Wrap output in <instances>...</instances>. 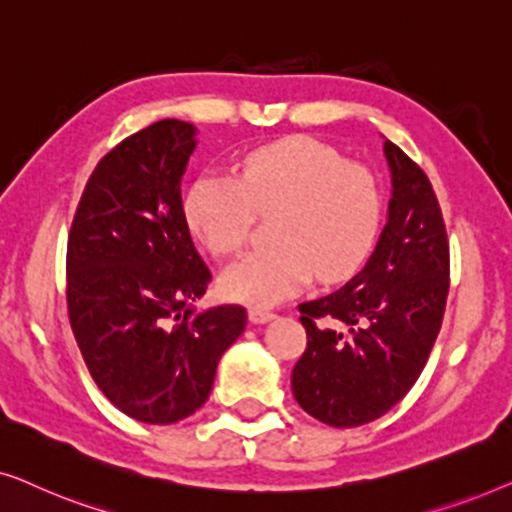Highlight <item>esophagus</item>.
I'll use <instances>...</instances> for the list:
<instances>
[{
	"instance_id": "esophagus-1",
	"label": "esophagus",
	"mask_w": 512,
	"mask_h": 512,
	"mask_svg": "<svg viewBox=\"0 0 512 512\" xmlns=\"http://www.w3.org/2000/svg\"><path fill=\"white\" fill-rule=\"evenodd\" d=\"M275 319V312L263 310V307H251L249 310V321L251 324H265V321Z\"/></svg>"
}]
</instances>
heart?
I'll return each instance as SVG.
<instances>
[{
    "label": "heart",
    "mask_w": 512,
    "mask_h": 512,
    "mask_svg": "<svg viewBox=\"0 0 512 512\" xmlns=\"http://www.w3.org/2000/svg\"><path fill=\"white\" fill-rule=\"evenodd\" d=\"M275 216V247L251 251L223 272L237 303L270 307L317 275L335 284L366 263L382 226V191L368 167L331 146L289 137L249 151L233 174L195 179L184 200L193 235L214 256L247 247L256 216Z\"/></svg>",
    "instance_id": "1"
}]
</instances>
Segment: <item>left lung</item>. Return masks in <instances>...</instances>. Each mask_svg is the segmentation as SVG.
<instances>
[{
    "label": "left lung",
    "mask_w": 512,
    "mask_h": 512,
    "mask_svg": "<svg viewBox=\"0 0 512 512\" xmlns=\"http://www.w3.org/2000/svg\"><path fill=\"white\" fill-rule=\"evenodd\" d=\"M389 216L368 263L342 289L300 303L307 347L293 396L335 429L389 412L429 361L450 291V242L422 167L389 139Z\"/></svg>",
    "instance_id": "1"
}]
</instances>
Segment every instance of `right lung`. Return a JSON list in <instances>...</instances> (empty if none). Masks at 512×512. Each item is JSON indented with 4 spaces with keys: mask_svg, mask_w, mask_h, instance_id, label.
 <instances>
[{
    "mask_svg": "<svg viewBox=\"0 0 512 512\" xmlns=\"http://www.w3.org/2000/svg\"><path fill=\"white\" fill-rule=\"evenodd\" d=\"M193 149L195 128L177 118L125 137L90 174L67 240L76 345L102 394L146 424L202 408L247 326L242 305L191 307L212 282L181 205Z\"/></svg>",
    "mask_w": 512,
    "mask_h": 512,
    "instance_id": "obj_1",
    "label": "right lung"
}]
</instances>
